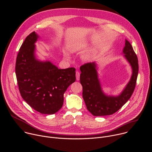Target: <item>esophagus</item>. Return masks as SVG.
<instances>
[{"instance_id": "1", "label": "esophagus", "mask_w": 152, "mask_h": 152, "mask_svg": "<svg viewBox=\"0 0 152 152\" xmlns=\"http://www.w3.org/2000/svg\"><path fill=\"white\" fill-rule=\"evenodd\" d=\"M76 80H79L80 79V73H79V72L77 71L76 72Z\"/></svg>"}]
</instances>
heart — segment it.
<instances>
[{"mask_svg":"<svg viewBox=\"0 0 152 152\" xmlns=\"http://www.w3.org/2000/svg\"><path fill=\"white\" fill-rule=\"evenodd\" d=\"M72 52H76V50H77V49H76V48H75V47H73L72 49V50H71Z\"/></svg>","mask_w":152,"mask_h":152,"instance_id":"heart-1","label":"heart"}]
</instances>
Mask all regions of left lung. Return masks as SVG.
Listing matches in <instances>:
<instances>
[{"label":"left lung","instance_id":"1","mask_svg":"<svg viewBox=\"0 0 152 152\" xmlns=\"http://www.w3.org/2000/svg\"><path fill=\"white\" fill-rule=\"evenodd\" d=\"M123 52L132 67V75L124 90L118 96H108L102 91L95 62L86 63L80 67L82 96L87 110L94 116L114 114L128 101L134 93L138 73V61L131 43L126 39Z\"/></svg>","mask_w":152,"mask_h":152}]
</instances>
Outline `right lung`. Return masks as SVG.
<instances>
[{"label": "right lung", "instance_id": "right-lung-1", "mask_svg": "<svg viewBox=\"0 0 152 152\" xmlns=\"http://www.w3.org/2000/svg\"><path fill=\"white\" fill-rule=\"evenodd\" d=\"M38 38L32 32L20 48L15 63L17 83L21 97L34 110L53 114L62 107L64 93L76 80V69H59L50 61L37 60L34 43Z\"/></svg>", "mask_w": 152, "mask_h": 152}]
</instances>
